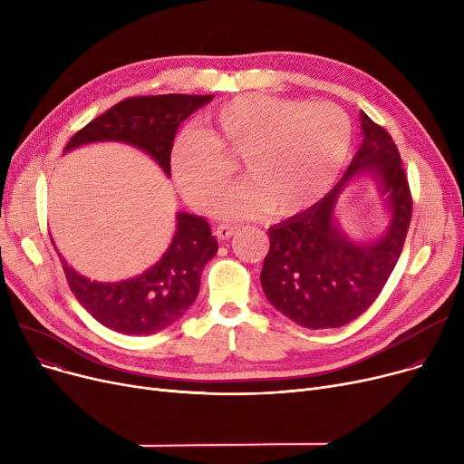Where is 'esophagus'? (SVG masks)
<instances>
[{
  "label": "esophagus",
  "mask_w": 464,
  "mask_h": 464,
  "mask_svg": "<svg viewBox=\"0 0 464 464\" xmlns=\"http://www.w3.org/2000/svg\"><path fill=\"white\" fill-rule=\"evenodd\" d=\"M235 229L237 227H233V226H219V227H216V237L219 240H226V238H229L235 233Z\"/></svg>",
  "instance_id": "1"
}]
</instances>
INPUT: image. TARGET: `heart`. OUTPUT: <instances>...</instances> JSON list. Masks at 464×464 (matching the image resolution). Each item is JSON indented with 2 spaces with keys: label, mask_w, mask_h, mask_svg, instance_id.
Returning a JSON list of instances; mask_svg holds the SVG:
<instances>
[{
  "label": "heart",
  "mask_w": 464,
  "mask_h": 464,
  "mask_svg": "<svg viewBox=\"0 0 464 464\" xmlns=\"http://www.w3.org/2000/svg\"><path fill=\"white\" fill-rule=\"evenodd\" d=\"M350 116L333 103L245 93L205 116V130L180 133L170 149V173L184 198L207 208L233 177L228 158H242L248 182L214 205L219 218L261 210L294 216L331 188L352 149Z\"/></svg>",
  "instance_id": "heart-1"
}]
</instances>
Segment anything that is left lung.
Returning a JSON list of instances; mask_svg holds the SVG:
<instances>
[{"label":"left lung","mask_w":464,"mask_h":464,"mask_svg":"<svg viewBox=\"0 0 464 464\" xmlns=\"http://www.w3.org/2000/svg\"><path fill=\"white\" fill-rule=\"evenodd\" d=\"M361 131L359 150L325 198L269 229L263 291L306 329L343 327L367 310L393 273L410 227L411 195L397 144L362 111ZM364 174L377 182L390 212L386 233L372 243L350 239L334 218L339 193Z\"/></svg>","instance_id":"1"}]
</instances>
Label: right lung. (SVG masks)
<instances>
[{
    "label": "right lung",
    "mask_w": 464,
    "mask_h": 464,
    "mask_svg": "<svg viewBox=\"0 0 464 464\" xmlns=\"http://www.w3.org/2000/svg\"><path fill=\"white\" fill-rule=\"evenodd\" d=\"M212 100L214 95L186 93L128 97L72 135L63 152L92 142H126L149 154L169 177L179 126ZM216 252L218 242L207 219L179 212L169 248L139 276L95 282L69 266L60 252L58 256L72 295L97 322L116 333L140 336L160 333L182 318L198 299L201 273Z\"/></svg>",
    "instance_id": "right-lung-1"
}]
</instances>
